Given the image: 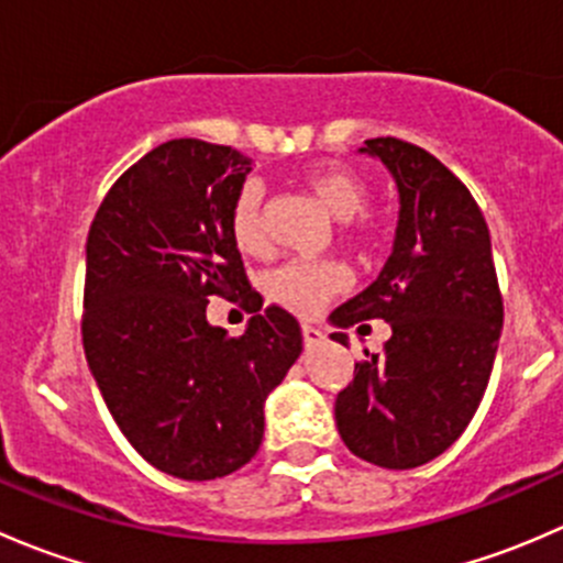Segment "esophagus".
Wrapping results in <instances>:
<instances>
[{
	"instance_id": "34e87169",
	"label": "esophagus",
	"mask_w": 563,
	"mask_h": 563,
	"mask_svg": "<svg viewBox=\"0 0 563 563\" xmlns=\"http://www.w3.org/2000/svg\"><path fill=\"white\" fill-rule=\"evenodd\" d=\"M302 338H305V345H308V349H316V345H321L323 340H327V334H323L318 327H310V323H305Z\"/></svg>"
}]
</instances>
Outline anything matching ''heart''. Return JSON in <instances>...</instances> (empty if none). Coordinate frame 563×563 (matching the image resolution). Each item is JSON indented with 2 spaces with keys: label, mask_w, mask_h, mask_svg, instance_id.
Listing matches in <instances>:
<instances>
[{
  "label": "heart",
  "mask_w": 563,
  "mask_h": 563,
  "mask_svg": "<svg viewBox=\"0 0 563 563\" xmlns=\"http://www.w3.org/2000/svg\"><path fill=\"white\" fill-rule=\"evenodd\" d=\"M305 187L340 223H349L365 209L367 185L360 174L338 163H321L302 176ZM231 236L242 253H264V192L255 181H247L231 209ZM345 288V272L338 264H288L269 277V294L275 302L294 313L310 316Z\"/></svg>",
  "instance_id": "1"
}]
</instances>
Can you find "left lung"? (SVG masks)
Segmentation results:
<instances>
[{
  "label": "left lung",
  "mask_w": 563,
  "mask_h": 563,
  "mask_svg": "<svg viewBox=\"0 0 563 563\" xmlns=\"http://www.w3.org/2000/svg\"><path fill=\"white\" fill-rule=\"evenodd\" d=\"M356 152L395 179V242L382 275L329 316V338L349 345L343 329L371 318L391 338L354 367L334 422L356 457L417 468L455 444L490 382L504 327L490 231L468 187L430 152L397 139Z\"/></svg>",
  "instance_id": "1"
}]
</instances>
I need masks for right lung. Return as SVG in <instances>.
<instances>
[{"mask_svg":"<svg viewBox=\"0 0 563 563\" xmlns=\"http://www.w3.org/2000/svg\"><path fill=\"white\" fill-rule=\"evenodd\" d=\"M250 172L231 146L166 141L113 181L87 236V365L133 450L179 479L250 463L266 397L302 354L297 318L257 312L231 236ZM212 292H240L260 314L242 339L206 321Z\"/></svg>","mask_w":563,"mask_h":563,"instance_id":"1","label":"right lung"}]
</instances>
